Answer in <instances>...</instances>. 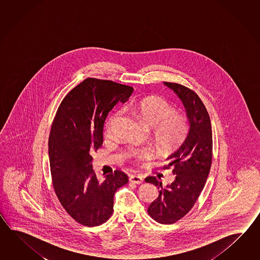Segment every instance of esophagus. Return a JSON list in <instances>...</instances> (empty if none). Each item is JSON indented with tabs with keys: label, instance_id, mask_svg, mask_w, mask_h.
<instances>
[{
	"label": "esophagus",
	"instance_id": "obj_1",
	"mask_svg": "<svg viewBox=\"0 0 260 260\" xmlns=\"http://www.w3.org/2000/svg\"><path fill=\"white\" fill-rule=\"evenodd\" d=\"M129 181L135 183V184H141V183H143V177L139 176V175L131 176V177H129Z\"/></svg>",
	"mask_w": 260,
	"mask_h": 260
}]
</instances>
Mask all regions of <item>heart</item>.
Segmentation results:
<instances>
[{
    "instance_id": "heart-1",
    "label": "heart",
    "mask_w": 260,
    "mask_h": 260,
    "mask_svg": "<svg viewBox=\"0 0 260 260\" xmlns=\"http://www.w3.org/2000/svg\"><path fill=\"white\" fill-rule=\"evenodd\" d=\"M125 109L133 112L139 121L152 129V135L157 146L164 151H171L179 147L188 133L187 118L176 113V108L160 96H149L137 103L126 106ZM122 111H113L107 122V133L111 134ZM149 148L133 149L128 157L137 162H143L153 157Z\"/></svg>"
}]
</instances>
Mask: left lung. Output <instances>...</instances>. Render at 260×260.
Wrapping results in <instances>:
<instances>
[{"label": "left lung", "instance_id": "left-lung-1", "mask_svg": "<svg viewBox=\"0 0 260 260\" xmlns=\"http://www.w3.org/2000/svg\"><path fill=\"white\" fill-rule=\"evenodd\" d=\"M164 83L182 101L189 128L181 146L166 159L169 162L165 168L173 167L175 180L166 188L155 177L145 181L160 189L148 208L149 216L160 224H173L188 214L205 187L212 165L213 138L210 117L198 94L179 83Z\"/></svg>", "mask_w": 260, "mask_h": 260}]
</instances>
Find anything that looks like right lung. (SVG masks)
I'll return each mask as SVG.
<instances>
[{"label":"right lung","instance_id":"1","mask_svg":"<svg viewBox=\"0 0 260 260\" xmlns=\"http://www.w3.org/2000/svg\"><path fill=\"white\" fill-rule=\"evenodd\" d=\"M134 89L108 80L87 78L62 100L48 141L50 170L57 199L67 213L83 226L108 220L117 189L128 182L121 170L98 179L92 153L103 144V127L118 102L125 103Z\"/></svg>","mask_w":260,"mask_h":260}]
</instances>
